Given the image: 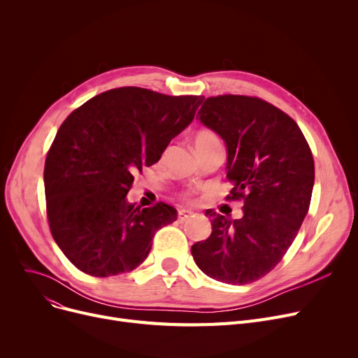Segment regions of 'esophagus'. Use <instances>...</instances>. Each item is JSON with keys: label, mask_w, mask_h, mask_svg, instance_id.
Listing matches in <instances>:
<instances>
[{"label": "esophagus", "mask_w": 358, "mask_h": 358, "mask_svg": "<svg viewBox=\"0 0 358 358\" xmlns=\"http://www.w3.org/2000/svg\"><path fill=\"white\" fill-rule=\"evenodd\" d=\"M192 215H193V212H192V210L181 209V210H178V220H180V222H185L187 219H190V217H192Z\"/></svg>", "instance_id": "obj_1"}]
</instances>
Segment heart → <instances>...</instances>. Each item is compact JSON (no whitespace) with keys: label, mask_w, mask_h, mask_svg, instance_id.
<instances>
[{"label":"heart","mask_w":358,"mask_h":358,"mask_svg":"<svg viewBox=\"0 0 358 358\" xmlns=\"http://www.w3.org/2000/svg\"><path fill=\"white\" fill-rule=\"evenodd\" d=\"M193 143H194V149H200V148H206V146L219 143V139L212 130L203 129V130H199L197 134L194 135Z\"/></svg>","instance_id":"obj_1"}]
</instances>
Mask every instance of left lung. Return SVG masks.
I'll use <instances>...</instances> for the list:
<instances>
[{
	"label": "left lung",
	"mask_w": 358,
	"mask_h": 358,
	"mask_svg": "<svg viewBox=\"0 0 358 358\" xmlns=\"http://www.w3.org/2000/svg\"><path fill=\"white\" fill-rule=\"evenodd\" d=\"M199 120L227 145V178L243 216L206 210L212 234L196 242L197 267L222 283L248 285L270 273L290 248L309 210L315 182L310 148L296 122L247 96L206 100Z\"/></svg>",
	"instance_id": "8db88e82"
}]
</instances>
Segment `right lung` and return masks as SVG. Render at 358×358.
<instances>
[{
	"instance_id": "add662e5",
	"label": "right lung",
	"mask_w": 358,
	"mask_h": 358,
	"mask_svg": "<svg viewBox=\"0 0 358 358\" xmlns=\"http://www.w3.org/2000/svg\"><path fill=\"white\" fill-rule=\"evenodd\" d=\"M201 103V96L122 87L62 123L45 162L46 209L55 242L78 270L94 277L135 270L155 232L177 220L173 206L142 209L126 196L134 176L159 161Z\"/></svg>"
}]
</instances>
